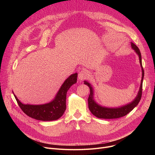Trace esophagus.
Returning <instances> with one entry per match:
<instances>
[{
	"mask_svg": "<svg viewBox=\"0 0 155 155\" xmlns=\"http://www.w3.org/2000/svg\"><path fill=\"white\" fill-rule=\"evenodd\" d=\"M89 75H90L89 72H88L87 70L83 69V70L79 72L78 78H79L80 80H83L86 79V78H87L88 76H89Z\"/></svg>",
	"mask_w": 155,
	"mask_h": 155,
	"instance_id": "esophagus-1",
	"label": "esophagus"
}]
</instances>
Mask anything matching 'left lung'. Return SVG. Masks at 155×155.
Segmentation results:
<instances>
[{"mask_svg": "<svg viewBox=\"0 0 155 155\" xmlns=\"http://www.w3.org/2000/svg\"><path fill=\"white\" fill-rule=\"evenodd\" d=\"M131 48L134 50L136 54L138 55L140 61V67L142 69V80L140 83V86L139 87V90L138 91L137 95L135 99L129 104L124 105L118 107H107L105 106L101 105L96 102L94 99V90L92 87V85L87 81H84V84L87 85L90 87V94L88 97V107L90 110V112L98 118L103 119H114L122 117L126 115L130 111H132L139 104L140 101L142 92V83L144 77V71L143 69L142 64V56L140 51L139 48L135 45L134 43L130 42Z\"/></svg>", "mask_w": 155, "mask_h": 155, "instance_id": "obj_1", "label": "left lung"}]
</instances>
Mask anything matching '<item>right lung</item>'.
I'll return each mask as SVG.
<instances>
[{
    "label": "right lung",
    "instance_id": "right-lung-1",
    "mask_svg": "<svg viewBox=\"0 0 155 155\" xmlns=\"http://www.w3.org/2000/svg\"><path fill=\"white\" fill-rule=\"evenodd\" d=\"M77 73L71 75L61 85L54 98L48 103L33 105L25 104L20 102L17 97L14 96L18 104L28 116L37 120L49 121L60 118L66 109V95L69 88L77 83Z\"/></svg>",
    "mask_w": 155,
    "mask_h": 155
}]
</instances>
